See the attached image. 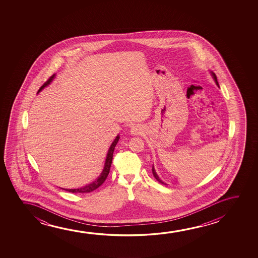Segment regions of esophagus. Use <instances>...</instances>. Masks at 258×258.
<instances>
[{
  "instance_id": "1",
  "label": "esophagus",
  "mask_w": 258,
  "mask_h": 258,
  "mask_svg": "<svg viewBox=\"0 0 258 258\" xmlns=\"http://www.w3.org/2000/svg\"><path fill=\"white\" fill-rule=\"evenodd\" d=\"M142 132H143V127L138 124H135L131 127V133L132 135L141 134Z\"/></svg>"
}]
</instances>
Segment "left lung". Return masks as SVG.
Returning a JSON list of instances; mask_svg holds the SVG:
<instances>
[{
    "mask_svg": "<svg viewBox=\"0 0 258 258\" xmlns=\"http://www.w3.org/2000/svg\"><path fill=\"white\" fill-rule=\"evenodd\" d=\"M212 73V78H213V79H214V81H215L216 84H217V85L219 86V83H218V80H217V77H216V75L213 73V72H211ZM152 173H153V175H154V177L156 178V180H158V181H159L160 183L165 184V185H166V183H165L164 181H162L161 180V179L159 178V175L157 174V173H156L155 168H154V166H152Z\"/></svg>",
    "mask_w": 258,
    "mask_h": 258,
    "instance_id": "left-lung-1",
    "label": "left lung"
}]
</instances>
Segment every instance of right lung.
Returning <instances> with one entry per match:
<instances>
[{
    "instance_id": "1",
    "label": "right lung",
    "mask_w": 258,
    "mask_h": 258,
    "mask_svg": "<svg viewBox=\"0 0 258 258\" xmlns=\"http://www.w3.org/2000/svg\"><path fill=\"white\" fill-rule=\"evenodd\" d=\"M54 78H55V74H53V76L39 88L38 93L41 92L45 87L48 86V85L52 83ZM119 139H120V136L118 135L116 138H115V139L113 140L112 145H110L109 149H108V152H107V154H106V161H105V165H104V168H103L102 172H101V173L99 174V176L95 180L92 181V183L87 184V185H85L84 187H78V188H71V189H70V188H62V187H60V188H62L64 190L71 192V193H80V194H84V193H90V192H92V191L95 190L99 186H101V185L104 183V181L106 180V177L108 175V173H109L110 167H111V164H112V160H113V151H114V148H115V146H116L117 143L119 141Z\"/></svg>"
}]
</instances>
